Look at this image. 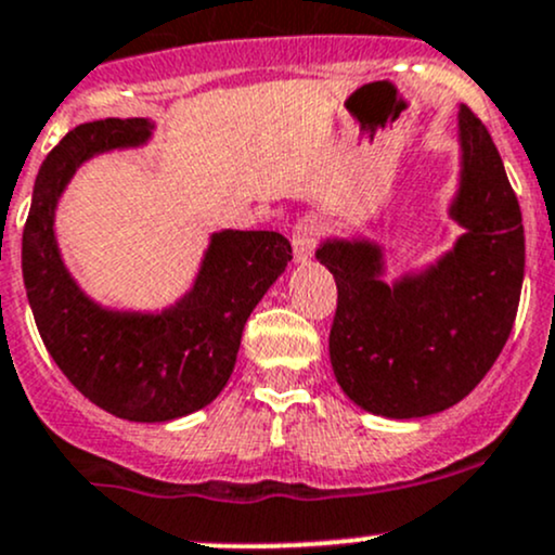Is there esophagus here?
<instances>
[{
	"label": "esophagus",
	"instance_id": "obj_1",
	"mask_svg": "<svg viewBox=\"0 0 555 555\" xmlns=\"http://www.w3.org/2000/svg\"><path fill=\"white\" fill-rule=\"evenodd\" d=\"M317 241H320V222L311 220V217H304L298 220L294 228V251L296 259H309L314 254Z\"/></svg>",
	"mask_w": 555,
	"mask_h": 555
}]
</instances>
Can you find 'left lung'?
<instances>
[{
    "instance_id": "8db88e82",
    "label": "left lung",
    "mask_w": 555,
    "mask_h": 555,
    "mask_svg": "<svg viewBox=\"0 0 555 555\" xmlns=\"http://www.w3.org/2000/svg\"><path fill=\"white\" fill-rule=\"evenodd\" d=\"M462 189L451 217L466 233L435 267L383 283L370 241H327L338 307L330 361L344 393L393 420L438 414L475 390L512 335L525 280V225L488 128L459 112Z\"/></svg>"
}]
</instances>
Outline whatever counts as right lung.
<instances>
[{"mask_svg":"<svg viewBox=\"0 0 555 555\" xmlns=\"http://www.w3.org/2000/svg\"><path fill=\"white\" fill-rule=\"evenodd\" d=\"M152 128L146 117L73 128L43 159L23 228V283L43 346L91 403L130 422L178 420L215 401L235 366L248 314L294 259L275 230H222L176 307L139 314L93 304L62 264L54 207L80 162L139 146Z\"/></svg>","mask_w":555,"mask_h":555,"instance_id":"1","label":"right lung"}]
</instances>
